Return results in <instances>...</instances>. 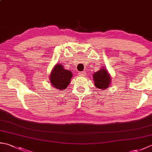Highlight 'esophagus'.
I'll return each mask as SVG.
<instances>
[{
	"mask_svg": "<svg viewBox=\"0 0 152 152\" xmlns=\"http://www.w3.org/2000/svg\"><path fill=\"white\" fill-rule=\"evenodd\" d=\"M78 74H79V75H80V76H85V75H86V72H84V71H83V72H78Z\"/></svg>",
	"mask_w": 152,
	"mask_h": 152,
	"instance_id": "1",
	"label": "esophagus"
}]
</instances>
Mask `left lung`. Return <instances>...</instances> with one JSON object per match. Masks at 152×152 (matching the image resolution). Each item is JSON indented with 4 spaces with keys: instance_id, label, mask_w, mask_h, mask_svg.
<instances>
[{
    "instance_id": "obj_1",
    "label": "left lung",
    "mask_w": 152,
    "mask_h": 152,
    "mask_svg": "<svg viewBox=\"0 0 152 152\" xmlns=\"http://www.w3.org/2000/svg\"><path fill=\"white\" fill-rule=\"evenodd\" d=\"M95 86L99 89H105L108 88L111 82L110 76L104 67L94 73L93 76Z\"/></svg>"
}]
</instances>
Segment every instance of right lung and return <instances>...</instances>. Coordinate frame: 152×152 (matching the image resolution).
<instances>
[{
    "label": "right lung",
    "instance_id": "right-lung-1",
    "mask_svg": "<svg viewBox=\"0 0 152 152\" xmlns=\"http://www.w3.org/2000/svg\"><path fill=\"white\" fill-rule=\"evenodd\" d=\"M72 77V74L70 70L64 69L62 64H57L51 70L50 80L53 88L64 90L69 85Z\"/></svg>",
    "mask_w": 152,
    "mask_h": 152
}]
</instances>
